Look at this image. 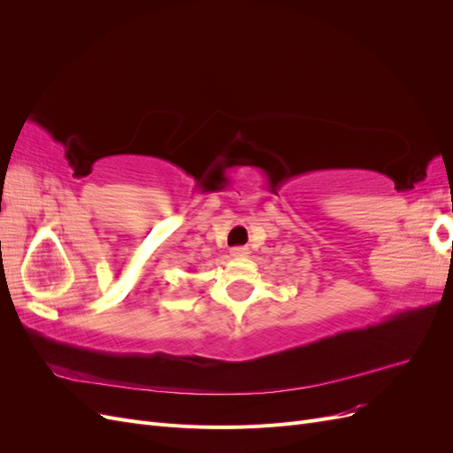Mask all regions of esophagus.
Returning a JSON list of instances; mask_svg holds the SVG:
<instances>
[{
  "instance_id": "1",
  "label": "esophagus",
  "mask_w": 453,
  "mask_h": 453,
  "mask_svg": "<svg viewBox=\"0 0 453 453\" xmlns=\"http://www.w3.org/2000/svg\"><path fill=\"white\" fill-rule=\"evenodd\" d=\"M230 255L234 258H245V257H250V250L248 248H234L230 251Z\"/></svg>"
}]
</instances>
